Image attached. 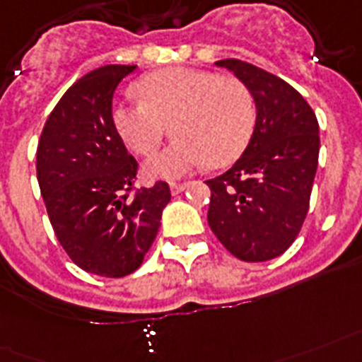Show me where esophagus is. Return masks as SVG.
Returning <instances> with one entry per match:
<instances>
[{
  "label": "esophagus",
  "mask_w": 362,
  "mask_h": 362,
  "mask_svg": "<svg viewBox=\"0 0 362 362\" xmlns=\"http://www.w3.org/2000/svg\"><path fill=\"white\" fill-rule=\"evenodd\" d=\"M185 189H187V183H170L172 194H179V192H183Z\"/></svg>",
  "instance_id": "34e87169"
}]
</instances>
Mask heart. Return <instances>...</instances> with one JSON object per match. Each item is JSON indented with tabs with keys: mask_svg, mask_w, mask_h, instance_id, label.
<instances>
[{
	"mask_svg": "<svg viewBox=\"0 0 362 362\" xmlns=\"http://www.w3.org/2000/svg\"><path fill=\"white\" fill-rule=\"evenodd\" d=\"M141 102H120L113 122L136 155L151 156L166 136L175 141L147 162L155 177H181L202 164H230L247 147L255 102L243 81L194 67H168L136 83Z\"/></svg>",
	"mask_w": 362,
	"mask_h": 362,
	"instance_id": "b5f03b06",
	"label": "heart"
}]
</instances>
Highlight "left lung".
I'll return each mask as SVG.
<instances>
[{
    "mask_svg": "<svg viewBox=\"0 0 362 362\" xmlns=\"http://www.w3.org/2000/svg\"><path fill=\"white\" fill-rule=\"evenodd\" d=\"M251 90L257 107L253 136L236 164L206 183L211 190L207 223L234 257L276 259L295 242L310 207L319 160V124L293 86L247 62L226 58Z\"/></svg>",
    "mask_w": 362,
    "mask_h": 362,
    "instance_id": "obj_1",
    "label": "left lung"
}]
</instances>
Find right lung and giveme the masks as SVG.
I'll list each match as a JSON object with an SVG mask.
<instances>
[{"label":"right lung","mask_w":362,"mask_h":362,"mask_svg":"<svg viewBox=\"0 0 362 362\" xmlns=\"http://www.w3.org/2000/svg\"><path fill=\"white\" fill-rule=\"evenodd\" d=\"M136 66H103L56 103L37 145V181L50 225L85 272L124 277L155 242L170 187L134 189L136 158L113 122V94Z\"/></svg>","instance_id":"add662e5"}]
</instances>
